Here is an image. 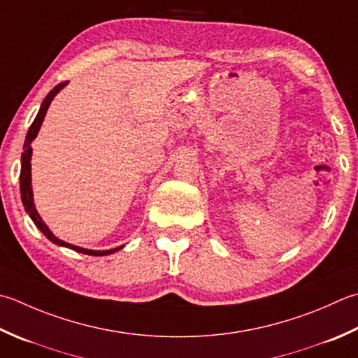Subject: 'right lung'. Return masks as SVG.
Returning a JSON list of instances; mask_svg holds the SVG:
<instances>
[{
    "label": "right lung",
    "instance_id": "right-lung-1",
    "mask_svg": "<svg viewBox=\"0 0 358 358\" xmlns=\"http://www.w3.org/2000/svg\"><path fill=\"white\" fill-rule=\"evenodd\" d=\"M68 83V80L59 83V85H55L51 91H49L48 96L45 97L43 103H41V107L38 110V115L35 116L32 125L29 127V130H27V135H26V141H24V145H23V153H21V171H20V192H21V201H23L24 205V209L26 213L29 214V217L32 219V222L35 223V227H37L41 233H43L49 241H51L52 243H57V245H62V247H66V248H71L74 251H77V253H83V255H88V256H107V255H111L115 253V251L121 250L122 247H117V248H113V250H105V251H94V250H85V248H80V247H76V245H71L68 242H63L60 239H57L51 231H49V228L45 225V222L41 220V217L38 215L37 209H35L34 206V199H32V187H31V155H32V149H31V143L35 139V136H37V133L40 130V125L41 122H43L45 119V115L48 111V107L51 105V101L54 99V96L59 93V91L65 87Z\"/></svg>",
    "mask_w": 358,
    "mask_h": 358
}]
</instances>
